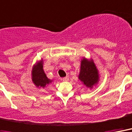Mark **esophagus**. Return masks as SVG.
<instances>
[{
    "instance_id": "esophagus-1",
    "label": "esophagus",
    "mask_w": 132,
    "mask_h": 132,
    "mask_svg": "<svg viewBox=\"0 0 132 132\" xmlns=\"http://www.w3.org/2000/svg\"><path fill=\"white\" fill-rule=\"evenodd\" d=\"M62 80H63V81H68V80H69V77H68V76H66V77L63 78Z\"/></svg>"
}]
</instances>
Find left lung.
<instances>
[{"instance_id":"1","label":"left lung","mask_w":132,"mask_h":132,"mask_svg":"<svg viewBox=\"0 0 132 132\" xmlns=\"http://www.w3.org/2000/svg\"><path fill=\"white\" fill-rule=\"evenodd\" d=\"M78 78L87 87H92L98 80V70L92 61L83 59L81 61V67Z\"/></svg>"}]
</instances>
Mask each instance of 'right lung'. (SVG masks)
<instances>
[{"mask_svg": "<svg viewBox=\"0 0 132 132\" xmlns=\"http://www.w3.org/2000/svg\"><path fill=\"white\" fill-rule=\"evenodd\" d=\"M32 80L36 86L41 87H45L47 85L52 82L50 79H48L44 72L42 62L38 63L34 67L32 71Z\"/></svg>", "mask_w": 132, "mask_h": 132, "instance_id": "add662e5", "label": "right lung"}]
</instances>
